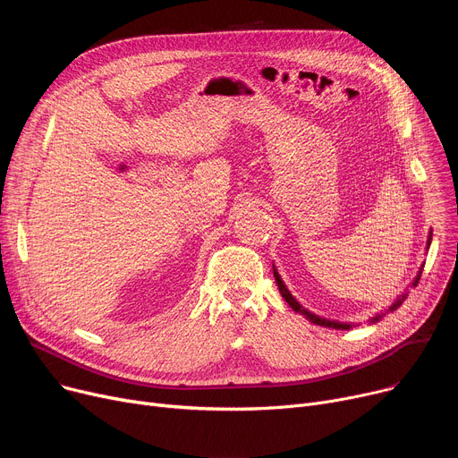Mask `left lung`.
Masks as SVG:
<instances>
[{
	"mask_svg": "<svg viewBox=\"0 0 458 458\" xmlns=\"http://www.w3.org/2000/svg\"><path fill=\"white\" fill-rule=\"evenodd\" d=\"M430 237L432 235H428V245H430ZM273 275H275V280H276V285H278V290H280V293H282V297L285 299V302L290 304L295 311H299L301 316H304L308 321H311V323H316V325H321V327H330V328H340V330H349L351 328V325L349 323H335V321H328V319H323V318H319V316H314V314H310L308 310H304L295 299H293V295L287 292V287L284 285V282H282V278L278 276V273H276V269L273 267ZM420 276H421V271H420V275H418V278L414 280V285H418V282H420ZM406 299V295H401L392 306H390V310L388 311H394V310H397L401 304H403V301ZM382 316H375L371 321L375 323V321H378Z\"/></svg>",
	"mask_w": 458,
	"mask_h": 458,
	"instance_id": "left-lung-1",
	"label": "left lung"
}]
</instances>
